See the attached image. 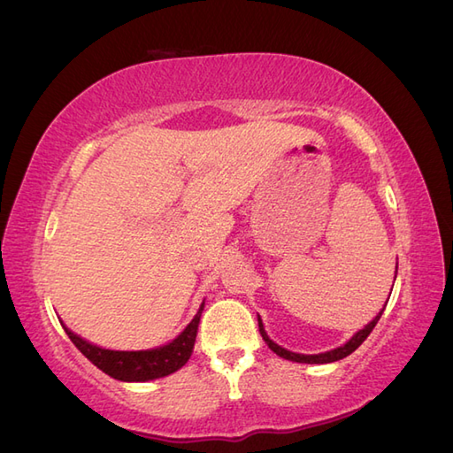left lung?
<instances>
[{"label": "left lung", "mask_w": 453, "mask_h": 453, "mask_svg": "<svg viewBox=\"0 0 453 453\" xmlns=\"http://www.w3.org/2000/svg\"><path fill=\"white\" fill-rule=\"evenodd\" d=\"M395 278H396V275H395ZM383 311H385V307H383ZM383 311H380V315H377L372 322H369V325H365L362 330L356 332V334H354L352 338H349L344 346L330 349V352L311 354V356H307V354H295V352H289V349H285V348L275 344L273 340H270V336H267V332L264 330V325H262V319H260V317H257V326H260V334H262V338H264V342H265L267 346H270L272 352H275L280 357L289 359V362H297V364H332V362H338V359H342V357L349 356L352 352H356V349H357L359 346H362L364 340H365L369 334H372V330L375 328L377 320L381 319Z\"/></svg>", "instance_id": "left-lung-1"}]
</instances>
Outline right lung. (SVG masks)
<instances>
[{"label": "right lung", "instance_id": "add662e5", "mask_svg": "<svg viewBox=\"0 0 453 453\" xmlns=\"http://www.w3.org/2000/svg\"><path fill=\"white\" fill-rule=\"evenodd\" d=\"M203 307H205V303H201L197 315L193 317L186 330H183L178 338H173L170 344L152 349H138V352H119V349H105L94 346L89 344L88 340L73 334L70 328L64 325L62 326L66 330V334L73 342V346H76L91 364L97 365L101 372L111 375L113 380L152 381L178 372L180 367L188 364V359L193 352V346H196Z\"/></svg>", "mask_w": 453, "mask_h": 453}]
</instances>
